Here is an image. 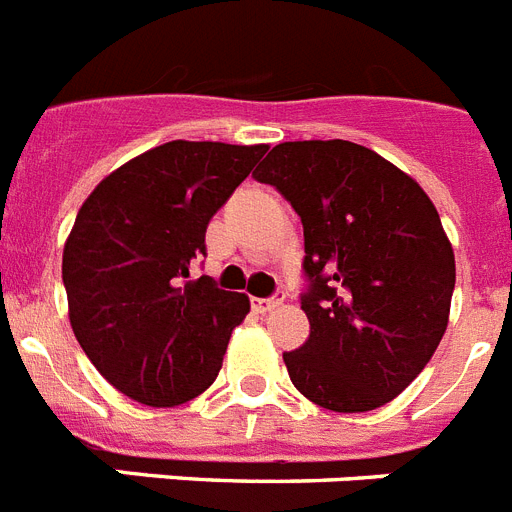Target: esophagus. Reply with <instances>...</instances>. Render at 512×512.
I'll return each instance as SVG.
<instances>
[{
    "instance_id": "34e87169",
    "label": "esophagus",
    "mask_w": 512,
    "mask_h": 512,
    "mask_svg": "<svg viewBox=\"0 0 512 512\" xmlns=\"http://www.w3.org/2000/svg\"><path fill=\"white\" fill-rule=\"evenodd\" d=\"M281 302L283 294H273L268 296V299H252V307H255L257 312H270V309H276Z\"/></svg>"
}]
</instances>
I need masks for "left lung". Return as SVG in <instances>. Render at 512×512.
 I'll use <instances>...</instances> for the list:
<instances>
[{"mask_svg":"<svg viewBox=\"0 0 512 512\" xmlns=\"http://www.w3.org/2000/svg\"><path fill=\"white\" fill-rule=\"evenodd\" d=\"M252 176L302 218L309 338L283 354L294 388L330 411L380 409L448 328L455 257L435 205L409 174L349 140L281 143Z\"/></svg>","mask_w":512,"mask_h":512,"instance_id":"obj_1","label":"left lung"}]
</instances>
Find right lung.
<instances>
[{"mask_svg":"<svg viewBox=\"0 0 512 512\" xmlns=\"http://www.w3.org/2000/svg\"><path fill=\"white\" fill-rule=\"evenodd\" d=\"M268 145H158L109 174L64 244L75 338L106 380L145 406H179L218 377L249 299L190 281L205 229Z\"/></svg>","mask_w":512,"mask_h":512,"instance_id":"right-lung-1","label":"right lung"}]
</instances>
